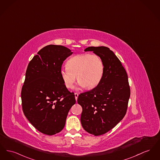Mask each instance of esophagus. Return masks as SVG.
<instances>
[{
    "label": "esophagus",
    "mask_w": 160,
    "mask_h": 160,
    "mask_svg": "<svg viewBox=\"0 0 160 160\" xmlns=\"http://www.w3.org/2000/svg\"><path fill=\"white\" fill-rule=\"evenodd\" d=\"M74 95H75V100H77V98H78V94H77V93H75Z\"/></svg>",
    "instance_id": "obj_1"
}]
</instances>
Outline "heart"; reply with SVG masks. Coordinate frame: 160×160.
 Masks as SVG:
<instances>
[{"label": "heart", "instance_id": "1", "mask_svg": "<svg viewBox=\"0 0 160 160\" xmlns=\"http://www.w3.org/2000/svg\"><path fill=\"white\" fill-rule=\"evenodd\" d=\"M104 72V65L101 57L96 54H82L70 58L66 67L60 70V75L67 88L72 89L76 80L82 87L93 89L101 82Z\"/></svg>", "mask_w": 160, "mask_h": 160}]
</instances>
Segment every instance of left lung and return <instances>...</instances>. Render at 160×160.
<instances>
[{"label":"left lung","instance_id":"left-lung-1","mask_svg":"<svg viewBox=\"0 0 160 160\" xmlns=\"http://www.w3.org/2000/svg\"><path fill=\"white\" fill-rule=\"evenodd\" d=\"M103 61V78L97 87L80 94L77 102L83 111L80 121L85 131L95 136L113 128L126 115L131 95L128 77L120 60L109 48L90 47Z\"/></svg>","mask_w":160,"mask_h":160}]
</instances>
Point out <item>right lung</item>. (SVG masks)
Listing matches in <instances>:
<instances>
[{"mask_svg":"<svg viewBox=\"0 0 160 160\" xmlns=\"http://www.w3.org/2000/svg\"><path fill=\"white\" fill-rule=\"evenodd\" d=\"M72 54L65 47L49 45L41 49L27 67L21 91L23 112L36 129L48 135L63 129L76 102L60 75L63 61Z\"/></svg>","mask_w":160,"mask_h":160,"instance_id":"1","label":"right lung"}]
</instances>
